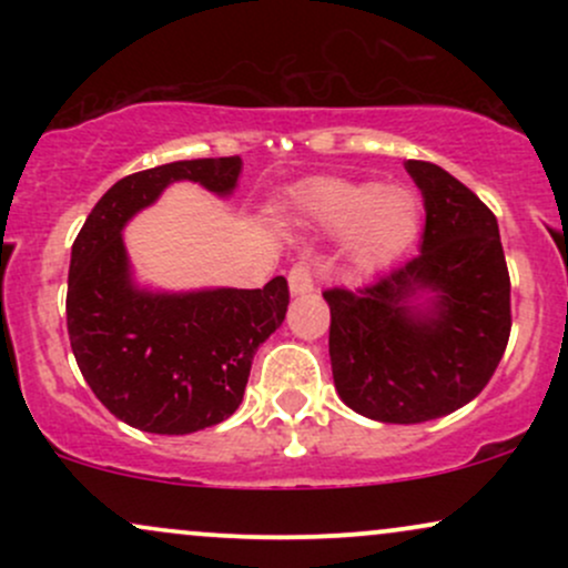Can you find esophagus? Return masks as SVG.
<instances>
[{
	"label": "esophagus",
	"instance_id": "1",
	"mask_svg": "<svg viewBox=\"0 0 568 568\" xmlns=\"http://www.w3.org/2000/svg\"><path fill=\"white\" fill-rule=\"evenodd\" d=\"M288 285H291L293 296H304V293L315 291V277H312L310 264H304V262L293 264L288 272Z\"/></svg>",
	"mask_w": 568,
	"mask_h": 568
}]
</instances>
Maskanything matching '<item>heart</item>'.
<instances>
[{
	"instance_id": "1",
	"label": "heart",
	"mask_w": 568,
	"mask_h": 568,
	"mask_svg": "<svg viewBox=\"0 0 568 568\" xmlns=\"http://www.w3.org/2000/svg\"><path fill=\"white\" fill-rule=\"evenodd\" d=\"M302 211L323 230L352 231L349 256L361 270L389 262L419 230L416 194L374 181H325L304 194Z\"/></svg>"
}]
</instances>
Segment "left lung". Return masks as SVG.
<instances>
[{
	"label": "left lung",
	"instance_id": "8db88e82",
	"mask_svg": "<svg viewBox=\"0 0 568 568\" xmlns=\"http://www.w3.org/2000/svg\"><path fill=\"white\" fill-rule=\"evenodd\" d=\"M406 171L427 211L419 253L363 288L323 291L338 397L387 425H419L470 403L513 325L497 216L433 162L408 160Z\"/></svg>",
	"mask_w": 568,
	"mask_h": 568
}]
</instances>
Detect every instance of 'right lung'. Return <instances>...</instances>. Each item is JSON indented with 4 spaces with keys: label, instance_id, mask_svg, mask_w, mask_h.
<instances>
[{
    "label": "right lung",
    "instance_id": "add662e5",
    "mask_svg": "<svg viewBox=\"0 0 568 568\" xmlns=\"http://www.w3.org/2000/svg\"><path fill=\"white\" fill-rule=\"evenodd\" d=\"M240 171V158H211L125 175L95 202L71 245V352L98 400L143 433L189 435L230 419L258 344L285 321V277L253 291L154 293L133 283L122 226L173 181H197L224 197Z\"/></svg>",
    "mask_w": 568,
    "mask_h": 568
}]
</instances>
